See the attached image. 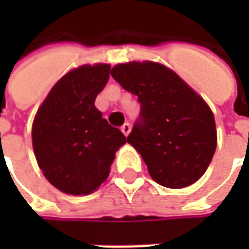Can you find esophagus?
I'll return each mask as SVG.
<instances>
[{
	"label": "esophagus",
	"mask_w": 249,
	"mask_h": 249,
	"mask_svg": "<svg viewBox=\"0 0 249 249\" xmlns=\"http://www.w3.org/2000/svg\"><path fill=\"white\" fill-rule=\"evenodd\" d=\"M130 128H132V126H130L129 123H125V124L121 126V132H123L125 136H128L130 133Z\"/></svg>",
	"instance_id": "1"
}]
</instances>
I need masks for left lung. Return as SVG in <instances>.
<instances>
[{"mask_svg": "<svg viewBox=\"0 0 249 249\" xmlns=\"http://www.w3.org/2000/svg\"><path fill=\"white\" fill-rule=\"evenodd\" d=\"M110 74L140 103V116L126 141L140 153L152 178L167 188L197 181L217 142L213 113L205 101L157 62L119 64Z\"/></svg>", "mask_w": 249, "mask_h": 249, "instance_id": "8db88e82", "label": "left lung"}]
</instances>
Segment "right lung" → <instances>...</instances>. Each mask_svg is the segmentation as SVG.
I'll return each instance as SVG.
<instances>
[{
    "label": "right lung",
    "instance_id": "right-lung-1",
    "mask_svg": "<svg viewBox=\"0 0 249 249\" xmlns=\"http://www.w3.org/2000/svg\"><path fill=\"white\" fill-rule=\"evenodd\" d=\"M110 65H84L57 82L36 114L32 140L38 167L61 192L89 195L107 180L114 153L126 142L94 107Z\"/></svg>",
    "mask_w": 249,
    "mask_h": 249
}]
</instances>
